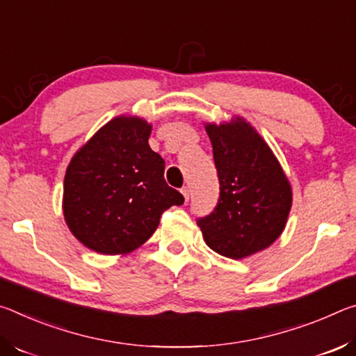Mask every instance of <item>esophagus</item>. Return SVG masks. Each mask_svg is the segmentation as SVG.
Listing matches in <instances>:
<instances>
[{
  "label": "esophagus",
  "mask_w": 356,
  "mask_h": 356,
  "mask_svg": "<svg viewBox=\"0 0 356 356\" xmlns=\"http://www.w3.org/2000/svg\"><path fill=\"white\" fill-rule=\"evenodd\" d=\"M181 194H183V197H184V200L188 202V200H189V195H191V191H189L188 186H184V188L181 189Z\"/></svg>",
  "instance_id": "esophagus-1"
}]
</instances>
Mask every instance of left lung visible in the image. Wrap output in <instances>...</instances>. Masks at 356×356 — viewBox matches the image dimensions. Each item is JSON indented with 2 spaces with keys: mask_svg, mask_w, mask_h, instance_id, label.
<instances>
[{
  "mask_svg": "<svg viewBox=\"0 0 356 356\" xmlns=\"http://www.w3.org/2000/svg\"><path fill=\"white\" fill-rule=\"evenodd\" d=\"M220 184L214 211L197 220L203 240L241 260L271 246L285 229L292 186L264 137L243 116L207 123Z\"/></svg>",
  "mask_w": 356,
  "mask_h": 356,
  "instance_id": "8db88e82",
  "label": "left lung"
}]
</instances>
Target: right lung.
I'll return each mask as SVG.
<instances>
[{
	"label": "right lung",
	"mask_w": 356,
	"mask_h": 356,
	"mask_svg": "<svg viewBox=\"0 0 356 356\" xmlns=\"http://www.w3.org/2000/svg\"><path fill=\"white\" fill-rule=\"evenodd\" d=\"M149 134L147 120L115 116L69 162L64 220L95 252H132L153 235L165 209L183 205L184 197L165 183V162L149 148Z\"/></svg>",
	"instance_id": "obj_1"
}]
</instances>
